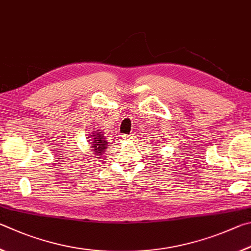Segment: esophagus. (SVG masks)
I'll list each match as a JSON object with an SVG mask.
<instances>
[{
	"mask_svg": "<svg viewBox=\"0 0 251 251\" xmlns=\"http://www.w3.org/2000/svg\"><path fill=\"white\" fill-rule=\"evenodd\" d=\"M132 137H133L132 134H126V135H125V137H123V140H131V139H132Z\"/></svg>",
	"mask_w": 251,
	"mask_h": 251,
	"instance_id": "esophagus-1",
	"label": "esophagus"
}]
</instances>
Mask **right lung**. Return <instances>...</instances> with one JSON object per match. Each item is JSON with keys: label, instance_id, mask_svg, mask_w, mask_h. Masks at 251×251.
Here are the masks:
<instances>
[{"label": "right lung", "instance_id": "1", "mask_svg": "<svg viewBox=\"0 0 251 251\" xmlns=\"http://www.w3.org/2000/svg\"><path fill=\"white\" fill-rule=\"evenodd\" d=\"M91 134L92 135L88 140V142H89V146L92 148L95 157H98L104 153L105 148L108 147V141L104 139V135H102V132H100L99 130L94 131Z\"/></svg>", "mask_w": 251, "mask_h": 251}]
</instances>
